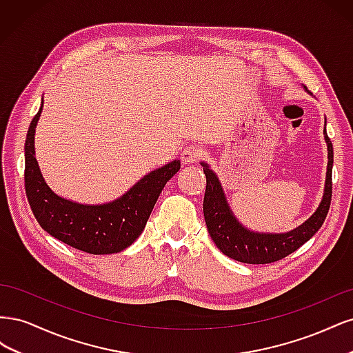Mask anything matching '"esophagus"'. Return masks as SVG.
Masks as SVG:
<instances>
[{"label": "esophagus", "instance_id": "obj_1", "mask_svg": "<svg viewBox=\"0 0 353 353\" xmlns=\"http://www.w3.org/2000/svg\"><path fill=\"white\" fill-rule=\"evenodd\" d=\"M203 157V147L199 144H190L187 145L183 153H181V160L184 163H196Z\"/></svg>", "mask_w": 353, "mask_h": 353}]
</instances>
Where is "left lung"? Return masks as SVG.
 <instances>
[{"mask_svg":"<svg viewBox=\"0 0 353 353\" xmlns=\"http://www.w3.org/2000/svg\"><path fill=\"white\" fill-rule=\"evenodd\" d=\"M324 137L328 147V166L323 201L303 225L287 234H258L241 227L227 205V199L223 196L216 175L212 172L206 163H201L203 172L206 175L203 213H205V221L210 237L223 254L244 263L276 262L296 252L323 227L331 205V190H333L331 172H333L334 157L333 144L330 141L325 128Z\"/></svg>","mask_w":353,"mask_h":353,"instance_id":"1","label":"left lung"}]
</instances>
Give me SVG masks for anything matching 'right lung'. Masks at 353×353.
Returning <instances> with one entry per match:
<instances>
[{"label":"right lung","instance_id":"1","mask_svg":"<svg viewBox=\"0 0 353 353\" xmlns=\"http://www.w3.org/2000/svg\"><path fill=\"white\" fill-rule=\"evenodd\" d=\"M42 105L32 119L25 143V190L29 206L50 236L91 254L117 253L143 232L168 181L181 168L178 160L145 175L126 194L108 205L87 206L56 196L46 184L35 159L34 137Z\"/></svg>","mask_w":353,"mask_h":353}]
</instances>
